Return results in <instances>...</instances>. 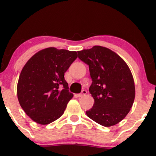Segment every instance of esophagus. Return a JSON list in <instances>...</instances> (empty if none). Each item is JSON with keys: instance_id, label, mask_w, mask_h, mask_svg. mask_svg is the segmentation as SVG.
I'll return each mask as SVG.
<instances>
[{"instance_id": "obj_1", "label": "esophagus", "mask_w": 156, "mask_h": 156, "mask_svg": "<svg viewBox=\"0 0 156 156\" xmlns=\"http://www.w3.org/2000/svg\"><path fill=\"white\" fill-rule=\"evenodd\" d=\"M87 92L86 90H82L81 93H80V94H77V96H78V98H80V97H83V96L85 95V94H87Z\"/></svg>"}]
</instances>
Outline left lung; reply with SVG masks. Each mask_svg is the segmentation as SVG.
I'll return each mask as SVG.
<instances>
[{"label":"left lung","mask_w":156,"mask_h":156,"mask_svg":"<svg viewBox=\"0 0 156 156\" xmlns=\"http://www.w3.org/2000/svg\"><path fill=\"white\" fill-rule=\"evenodd\" d=\"M89 65L92 83L89 90L94 103L87 115L105 127L122 120L135 99V84L129 67L115 52L102 46L78 51Z\"/></svg>","instance_id":"left-lung-1"}]
</instances>
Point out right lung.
Wrapping results in <instances>:
<instances>
[{
  "label": "right lung",
  "instance_id": "right-lung-1",
  "mask_svg": "<svg viewBox=\"0 0 156 156\" xmlns=\"http://www.w3.org/2000/svg\"><path fill=\"white\" fill-rule=\"evenodd\" d=\"M78 57L76 51L48 48L23 67L17 87L20 105L33 121L48 125L61 117L73 94L64 73Z\"/></svg>",
  "mask_w": 156,
  "mask_h": 156
}]
</instances>
